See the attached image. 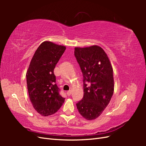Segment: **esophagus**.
Listing matches in <instances>:
<instances>
[{
  "instance_id": "34e87169",
  "label": "esophagus",
  "mask_w": 146,
  "mask_h": 146,
  "mask_svg": "<svg viewBox=\"0 0 146 146\" xmlns=\"http://www.w3.org/2000/svg\"><path fill=\"white\" fill-rule=\"evenodd\" d=\"M71 93H72V91H71V90H69V91H68L67 92V95L69 96L71 95Z\"/></svg>"
}]
</instances>
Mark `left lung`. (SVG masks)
<instances>
[{
	"instance_id": "8db88e82",
	"label": "left lung",
	"mask_w": 146,
	"mask_h": 146,
	"mask_svg": "<svg viewBox=\"0 0 146 146\" xmlns=\"http://www.w3.org/2000/svg\"><path fill=\"white\" fill-rule=\"evenodd\" d=\"M74 55L83 77L84 95L77 108L84 118L93 120L102 113L113 94L112 66L107 54L98 46L75 47Z\"/></svg>"
}]
</instances>
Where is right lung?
<instances>
[{
	"instance_id": "1",
	"label": "right lung",
	"mask_w": 146,
	"mask_h": 146,
	"mask_svg": "<svg viewBox=\"0 0 146 146\" xmlns=\"http://www.w3.org/2000/svg\"><path fill=\"white\" fill-rule=\"evenodd\" d=\"M65 50L64 46L48 41L42 42L26 74L30 100L35 110L43 116L55 113L64 102L59 94L54 70Z\"/></svg>"
}]
</instances>
